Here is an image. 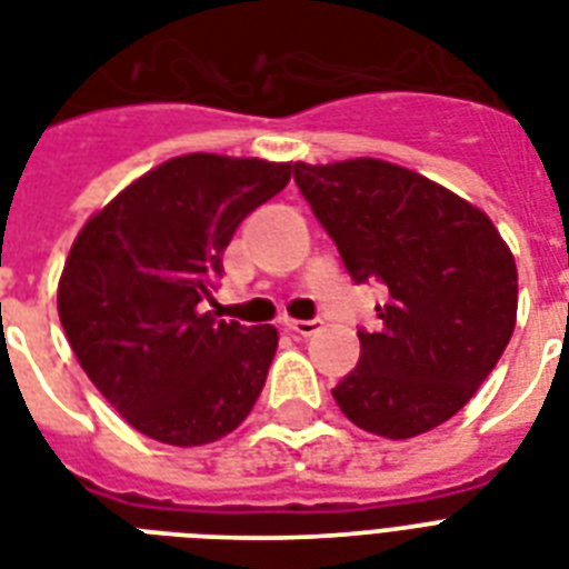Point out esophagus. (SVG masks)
I'll return each mask as SVG.
<instances>
[{"instance_id":"esophagus-1","label":"esophagus","mask_w":569,"mask_h":569,"mask_svg":"<svg viewBox=\"0 0 569 569\" xmlns=\"http://www.w3.org/2000/svg\"><path fill=\"white\" fill-rule=\"evenodd\" d=\"M284 329L293 335H302V338H308V335H315L317 329H320V320H284Z\"/></svg>"}]
</instances>
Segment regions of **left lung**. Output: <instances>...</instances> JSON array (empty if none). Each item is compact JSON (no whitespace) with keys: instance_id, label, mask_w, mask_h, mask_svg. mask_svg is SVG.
I'll return each mask as SVG.
<instances>
[{"instance_id":"left-lung-1","label":"left lung","mask_w":569,"mask_h":569,"mask_svg":"<svg viewBox=\"0 0 569 569\" xmlns=\"http://www.w3.org/2000/svg\"><path fill=\"white\" fill-rule=\"evenodd\" d=\"M311 213L356 284L380 281V326L332 389L356 427L427 433L469 403L517 326V263L478 207L391 162H293Z\"/></svg>"}]
</instances>
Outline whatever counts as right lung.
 Wrapping results in <instances>:
<instances>
[{
	"label": "right lung",
	"mask_w": 569,
	"mask_h": 569,
	"mask_svg": "<svg viewBox=\"0 0 569 569\" xmlns=\"http://www.w3.org/2000/svg\"><path fill=\"white\" fill-rule=\"evenodd\" d=\"M290 162L187 153L118 192L73 240L59 317L82 371L139 433L192 448L252 412L276 326L224 323L201 302L254 207L288 187Z\"/></svg>",
	"instance_id": "1"
}]
</instances>
